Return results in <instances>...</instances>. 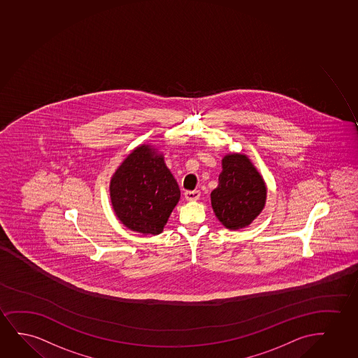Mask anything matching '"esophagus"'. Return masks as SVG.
Listing matches in <instances>:
<instances>
[{
  "mask_svg": "<svg viewBox=\"0 0 358 358\" xmlns=\"http://www.w3.org/2000/svg\"><path fill=\"white\" fill-rule=\"evenodd\" d=\"M185 198L188 201H193V200H198L200 198L199 191H186L185 192Z\"/></svg>",
  "mask_w": 358,
  "mask_h": 358,
  "instance_id": "34e87169",
  "label": "esophagus"
}]
</instances>
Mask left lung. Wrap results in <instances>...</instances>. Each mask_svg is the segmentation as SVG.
<instances>
[{
    "mask_svg": "<svg viewBox=\"0 0 358 358\" xmlns=\"http://www.w3.org/2000/svg\"><path fill=\"white\" fill-rule=\"evenodd\" d=\"M266 200L265 182L243 154H229L222 160L218 187L211 192L215 215L229 229H239L260 214Z\"/></svg>",
    "mask_w": 358,
    "mask_h": 358,
    "instance_id": "left-lung-1",
    "label": "left lung"
}]
</instances>
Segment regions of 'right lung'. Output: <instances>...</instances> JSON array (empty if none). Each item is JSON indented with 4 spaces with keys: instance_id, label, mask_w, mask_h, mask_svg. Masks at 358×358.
Returning a JSON list of instances; mask_svg holds the SVG:
<instances>
[{
    "instance_id": "obj_1",
    "label": "right lung",
    "mask_w": 358,
    "mask_h": 358,
    "mask_svg": "<svg viewBox=\"0 0 358 358\" xmlns=\"http://www.w3.org/2000/svg\"><path fill=\"white\" fill-rule=\"evenodd\" d=\"M150 145H141L124 160L110 181L116 216L126 227L143 234L163 232L180 199V188Z\"/></svg>"
}]
</instances>
